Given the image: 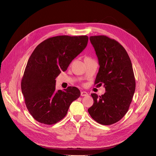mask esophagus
I'll use <instances>...</instances> for the list:
<instances>
[{
    "mask_svg": "<svg viewBox=\"0 0 156 156\" xmlns=\"http://www.w3.org/2000/svg\"><path fill=\"white\" fill-rule=\"evenodd\" d=\"M88 95V94L85 91H81V96H87Z\"/></svg>",
    "mask_w": 156,
    "mask_h": 156,
    "instance_id": "34e87169",
    "label": "esophagus"
}]
</instances>
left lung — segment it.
Wrapping results in <instances>:
<instances>
[{"label":"left lung","instance_id":"obj_1","mask_svg":"<svg viewBox=\"0 0 156 156\" xmlns=\"http://www.w3.org/2000/svg\"><path fill=\"white\" fill-rule=\"evenodd\" d=\"M100 66L95 84L104 86L101 96L92 94L94 104L88 109L92 119L103 125L119 121L128 111L135 90V80L129 57L119 42L104 35L92 36Z\"/></svg>","mask_w":156,"mask_h":156}]
</instances>
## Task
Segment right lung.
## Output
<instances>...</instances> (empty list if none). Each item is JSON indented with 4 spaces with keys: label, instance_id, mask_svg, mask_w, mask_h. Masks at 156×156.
Instances as JSON below:
<instances>
[{
    "label": "right lung",
    "instance_id": "add662e5",
    "mask_svg": "<svg viewBox=\"0 0 156 156\" xmlns=\"http://www.w3.org/2000/svg\"><path fill=\"white\" fill-rule=\"evenodd\" d=\"M88 40L85 35L56 36L44 40L32 52L21 80V91L29 112L37 121L57 123L80 96L75 87L57 91L55 79L84 50Z\"/></svg>",
    "mask_w": 156,
    "mask_h": 156
}]
</instances>
